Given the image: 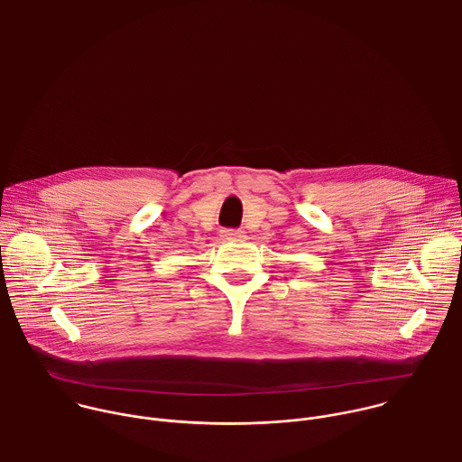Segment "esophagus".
<instances>
[{
	"mask_svg": "<svg viewBox=\"0 0 462 462\" xmlns=\"http://www.w3.org/2000/svg\"><path fill=\"white\" fill-rule=\"evenodd\" d=\"M220 236L224 240H240V238H244V231L242 229H222Z\"/></svg>",
	"mask_w": 462,
	"mask_h": 462,
	"instance_id": "obj_1",
	"label": "esophagus"
}]
</instances>
